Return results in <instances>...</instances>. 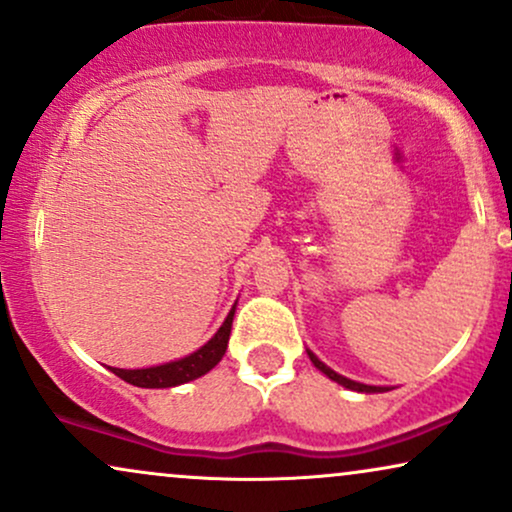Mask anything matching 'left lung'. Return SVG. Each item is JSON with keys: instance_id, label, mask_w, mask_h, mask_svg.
Returning a JSON list of instances; mask_svg holds the SVG:
<instances>
[{"instance_id": "left-lung-1", "label": "left lung", "mask_w": 512, "mask_h": 512, "mask_svg": "<svg viewBox=\"0 0 512 512\" xmlns=\"http://www.w3.org/2000/svg\"><path fill=\"white\" fill-rule=\"evenodd\" d=\"M306 353H308V358H311V363L315 365V368H318L320 372H323V375L330 377L332 382L342 384V387H346V389H351V391H361V394H382V391H389V387H375V384H363V382L349 380V377L339 375V372H334L332 368H327V365H325L323 361H320V358L315 356V353H313L311 349H306Z\"/></svg>"}]
</instances>
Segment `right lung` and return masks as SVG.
<instances>
[{
    "mask_svg": "<svg viewBox=\"0 0 512 512\" xmlns=\"http://www.w3.org/2000/svg\"><path fill=\"white\" fill-rule=\"evenodd\" d=\"M232 318H235V306L230 308L223 325L218 327V332L213 334L208 342L189 353L178 361L151 365V368H137V370H123V368H109L113 375H118L121 380L135 384V387L144 389H166V387H178V384L192 382L197 377L206 375L208 370H213L220 363V358L225 356L227 342H230V330H232Z\"/></svg>",
    "mask_w": 512,
    "mask_h": 512,
    "instance_id": "1",
    "label": "right lung"
}]
</instances>
